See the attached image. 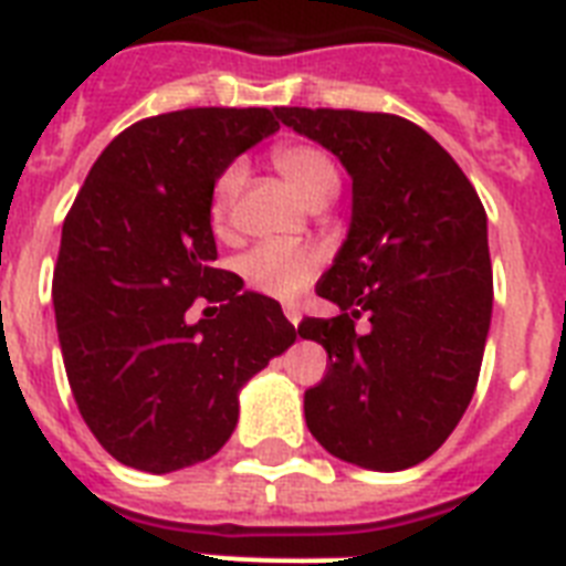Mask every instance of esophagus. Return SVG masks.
Segmentation results:
<instances>
[{
  "label": "esophagus",
  "mask_w": 566,
  "mask_h": 566,
  "mask_svg": "<svg viewBox=\"0 0 566 566\" xmlns=\"http://www.w3.org/2000/svg\"><path fill=\"white\" fill-rule=\"evenodd\" d=\"M283 312H286V317H289V321H292V326L301 324V310H297V306H292V303H289V306Z\"/></svg>",
  "instance_id": "esophagus-1"
}]
</instances>
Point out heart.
<instances>
[{
    "label": "heart",
    "instance_id": "b5f03b06",
    "mask_svg": "<svg viewBox=\"0 0 566 566\" xmlns=\"http://www.w3.org/2000/svg\"><path fill=\"white\" fill-rule=\"evenodd\" d=\"M272 161L283 172V179L312 208H321L338 193V167L315 144H277L272 149ZM245 172L249 170L242 161H233L213 181L208 219L217 237H231L233 205L245 185ZM317 272H321V251L312 245H294V242H260L237 260V274L242 277V283L254 292L277 297V301H294L315 280Z\"/></svg>",
    "mask_w": 566,
    "mask_h": 566
}]
</instances>
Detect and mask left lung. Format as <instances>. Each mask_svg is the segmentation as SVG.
Here are the masks:
<instances>
[{
    "label": "left lung",
    "mask_w": 566,
    "mask_h": 566,
    "mask_svg": "<svg viewBox=\"0 0 566 566\" xmlns=\"http://www.w3.org/2000/svg\"><path fill=\"white\" fill-rule=\"evenodd\" d=\"M353 179V219L315 292L335 317L297 333L329 356L303 396L312 437L361 469L428 460L469 408L492 324L485 210L465 172L399 115L277 106ZM358 316L371 321L364 334Z\"/></svg>",
    "instance_id": "left-lung-1"
}]
</instances>
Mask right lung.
<instances>
[{"mask_svg": "<svg viewBox=\"0 0 566 566\" xmlns=\"http://www.w3.org/2000/svg\"><path fill=\"white\" fill-rule=\"evenodd\" d=\"M277 109L144 118L88 170L54 269L60 349L83 422L129 469L167 474L231 440L240 390L297 333L280 303L217 269L213 181L277 133ZM196 296L211 317L190 325Z\"/></svg>", "mask_w": 566, "mask_h": 566, "instance_id": "obj_1", "label": "right lung"}]
</instances>
